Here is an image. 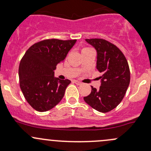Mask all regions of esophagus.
Wrapping results in <instances>:
<instances>
[{
  "label": "esophagus",
  "instance_id": "esophagus-1",
  "mask_svg": "<svg viewBox=\"0 0 151 151\" xmlns=\"http://www.w3.org/2000/svg\"><path fill=\"white\" fill-rule=\"evenodd\" d=\"M74 83H75V84H77V85H81V84H82V83H80V82L77 81V80H74Z\"/></svg>",
  "mask_w": 151,
  "mask_h": 151
}]
</instances>
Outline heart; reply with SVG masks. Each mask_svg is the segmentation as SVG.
Returning a JSON list of instances; mask_svg holds the SVG:
<instances>
[{
  "label": "heart",
  "mask_w": 151,
  "mask_h": 151,
  "mask_svg": "<svg viewBox=\"0 0 151 151\" xmlns=\"http://www.w3.org/2000/svg\"><path fill=\"white\" fill-rule=\"evenodd\" d=\"M86 49H88V48H84V49H83V50H86Z\"/></svg>",
  "instance_id": "b5f03b06"
}]
</instances>
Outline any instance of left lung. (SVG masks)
Wrapping results in <instances>:
<instances>
[{
	"instance_id": "left-lung-1",
	"label": "left lung",
	"mask_w": 151,
	"mask_h": 151,
	"mask_svg": "<svg viewBox=\"0 0 151 151\" xmlns=\"http://www.w3.org/2000/svg\"><path fill=\"white\" fill-rule=\"evenodd\" d=\"M97 52L96 68L102 75L99 89L91 86L85 102L100 112L115 109L123 100L130 83V71L126 58L115 45L104 39H85Z\"/></svg>"
}]
</instances>
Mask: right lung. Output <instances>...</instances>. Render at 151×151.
Masks as SVG:
<instances>
[{"label":"right lung","instance_id":"right-lung-1","mask_svg":"<svg viewBox=\"0 0 151 151\" xmlns=\"http://www.w3.org/2000/svg\"><path fill=\"white\" fill-rule=\"evenodd\" d=\"M77 40L46 39L32 45L19 66V86L28 104L46 112L58 104L70 84L69 80L55 77L56 66L66 58Z\"/></svg>","mask_w":151,"mask_h":151}]
</instances>
